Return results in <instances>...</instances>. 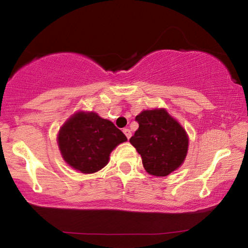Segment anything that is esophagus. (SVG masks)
<instances>
[{"mask_svg": "<svg viewBox=\"0 0 248 248\" xmlns=\"http://www.w3.org/2000/svg\"><path fill=\"white\" fill-rule=\"evenodd\" d=\"M123 132H124V134H125V135H126V138H127V139H130V138H131V135H132V133H131V131H130V130H128V128H124V130H123Z\"/></svg>", "mask_w": 248, "mask_h": 248, "instance_id": "34e87169", "label": "esophagus"}]
</instances>
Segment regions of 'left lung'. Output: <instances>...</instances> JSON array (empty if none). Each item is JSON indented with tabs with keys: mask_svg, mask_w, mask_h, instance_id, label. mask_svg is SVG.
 <instances>
[{
	"mask_svg": "<svg viewBox=\"0 0 248 248\" xmlns=\"http://www.w3.org/2000/svg\"><path fill=\"white\" fill-rule=\"evenodd\" d=\"M135 121L139 128L130 142L141 155L145 170L160 177L176 170L187 154L184 128L165 109L143 110Z\"/></svg>",
	"mask_w": 248,
	"mask_h": 248,
	"instance_id": "obj_1",
	"label": "left lung"
}]
</instances>
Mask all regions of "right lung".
I'll use <instances>...</instances> for the list:
<instances>
[{"label": "right lung", "mask_w": 248, "mask_h": 248, "mask_svg": "<svg viewBox=\"0 0 248 248\" xmlns=\"http://www.w3.org/2000/svg\"><path fill=\"white\" fill-rule=\"evenodd\" d=\"M127 139L110 121L96 113L74 114L59 133V147L67 164L83 174L107 165L110 152Z\"/></svg>", "instance_id": "1"}]
</instances>
